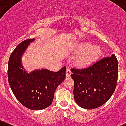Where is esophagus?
Instances as JSON below:
<instances>
[{"instance_id":"esophagus-1","label":"esophagus","mask_w":126,"mask_h":126,"mask_svg":"<svg viewBox=\"0 0 126 126\" xmlns=\"http://www.w3.org/2000/svg\"><path fill=\"white\" fill-rule=\"evenodd\" d=\"M71 75V71L70 68H67L66 70V76L67 77H70Z\"/></svg>"}]
</instances>
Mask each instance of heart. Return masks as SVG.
<instances>
[{
  "label": "heart",
  "mask_w": 126,
  "mask_h": 126,
  "mask_svg": "<svg viewBox=\"0 0 126 126\" xmlns=\"http://www.w3.org/2000/svg\"><path fill=\"white\" fill-rule=\"evenodd\" d=\"M79 55L76 57V63L79 65L85 66L97 58L101 53V49L98 46H93L90 43L81 44L79 47Z\"/></svg>",
  "instance_id": "heart-1"
}]
</instances>
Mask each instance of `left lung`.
<instances>
[{"label": "left lung", "instance_id": "1", "mask_svg": "<svg viewBox=\"0 0 126 126\" xmlns=\"http://www.w3.org/2000/svg\"><path fill=\"white\" fill-rule=\"evenodd\" d=\"M71 70L75 100L81 108H97L114 94L118 76L115 55L100 59L86 68H71Z\"/></svg>", "mask_w": 126, "mask_h": 126}]
</instances>
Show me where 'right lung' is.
<instances>
[{
  "mask_svg": "<svg viewBox=\"0 0 126 126\" xmlns=\"http://www.w3.org/2000/svg\"><path fill=\"white\" fill-rule=\"evenodd\" d=\"M34 39L21 42L14 49L8 63V80L15 97L21 104L31 110H42L53 102L58 86L65 79L66 66L60 71L46 69L28 73L23 70L21 56L29 43Z\"/></svg>",
  "mask_w": 126,
  "mask_h": 126,
  "instance_id": "1",
  "label": "right lung"
}]
</instances>
